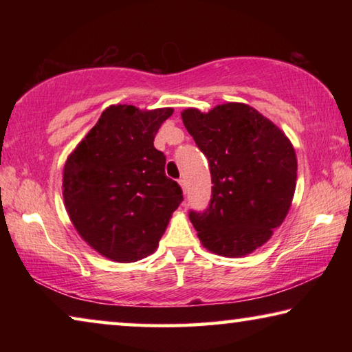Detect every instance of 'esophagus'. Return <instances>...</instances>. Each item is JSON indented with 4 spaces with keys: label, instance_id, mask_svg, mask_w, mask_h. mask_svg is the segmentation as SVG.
Returning <instances> with one entry per match:
<instances>
[{
    "label": "esophagus",
    "instance_id": "esophagus-1",
    "mask_svg": "<svg viewBox=\"0 0 352 352\" xmlns=\"http://www.w3.org/2000/svg\"><path fill=\"white\" fill-rule=\"evenodd\" d=\"M178 183H180V186H182V189H183V194H186V190H188V182L184 180V178H182V180L178 182Z\"/></svg>",
    "mask_w": 352,
    "mask_h": 352
}]
</instances>
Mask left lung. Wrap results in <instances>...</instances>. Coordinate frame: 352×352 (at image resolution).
Instances as JSON below:
<instances>
[{
	"label": "left lung",
	"mask_w": 352,
	"mask_h": 352,
	"mask_svg": "<svg viewBox=\"0 0 352 352\" xmlns=\"http://www.w3.org/2000/svg\"><path fill=\"white\" fill-rule=\"evenodd\" d=\"M183 124L210 163V206L189 212L204 247L225 258L253 253L284 222L296 186V155L270 119L247 104L208 113L182 111Z\"/></svg>",
	"instance_id": "1"
}]
</instances>
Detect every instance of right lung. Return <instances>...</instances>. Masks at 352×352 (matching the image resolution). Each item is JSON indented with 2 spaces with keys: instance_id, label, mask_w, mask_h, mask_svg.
I'll list each match as a JSON object with an SVG mask.
<instances>
[{
  "instance_id": "add662e5",
  "label": "right lung",
  "mask_w": 352,
  "mask_h": 352,
  "mask_svg": "<svg viewBox=\"0 0 352 352\" xmlns=\"http://www.w3.org/2000/svg\"><path fill=\"white\" fill-rule=\"evenodd\" d=\"M172 113L110 105L65 163L63 201L71 222L111 261L152 254L183 201L182 188L164 174V153L153 147Z\"/></svg>"
}]
</instances>
